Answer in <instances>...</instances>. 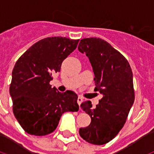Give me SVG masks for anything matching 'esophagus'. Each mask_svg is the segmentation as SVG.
<instances>
[{
    "mask_svg": "<svg viewBox=\"0 0 154 154\" xmlns=\"http://www.w3.org/2000/svg\"><path fill=\"white\" fill-rule=\"evenodd\" d=\"M82 99H82V98L81 96H79L78 99H77V103H78V104L79 105V106H80V105H81L82 102Z\"/></svg>",
    "mask_w": 154,
    "mask_h": 154,
    "instance_id": "obj_1",
    "label": "esophagus"
}]
</instances>
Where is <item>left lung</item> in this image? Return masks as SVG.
I'll return each instance as SVG.
<instances>
[{"instance_id":"obj_1","label":"left lung","mask_w":154,"mask_h":154,"mask_svg":"<svg viewBox=\"0 0 154 154\" xmlns=\"http://www.w3.org/2000/svg\"><path fill=\"white\" fill-rule=\"evenodd\" d=\"M78 49L89 58L95 75V89L103 95L95 109L90 101L81 104L91 117V123L80 128V137L89 143L103 145L123 127L134 103L133 72L126 58L103 39H82Z\"/></svg>"}]
</instances>
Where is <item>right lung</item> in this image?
Returning <instances> with one entry per match:
<instances>
[{
  "mask_svg": "<svg viewBox=\"0 0 154 154\" xmlns=\"http://www.w3.org/2000/svg\"><path fill=\"white\" fill-rule=\"evenodd\" d=\"M79 39L62 37L42 39L18 58L12 71L10 95L14 115L31 135L52 133L65 112H77L78 96L58 92L49 82L62 62L76 48Z\"/></svg>",
  "mask_w": 154,
  "mask_h": 154,
  "instance_id": "1",
  "label": "right lung"
}]
</instances>
